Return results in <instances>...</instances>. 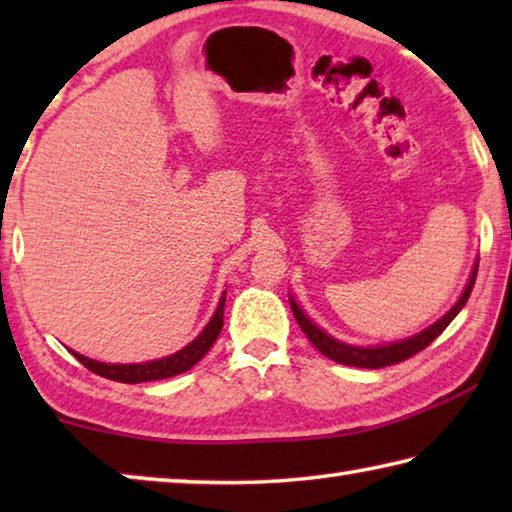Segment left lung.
I'll return each mask as SVG.
<instances>
[{"label": "left lung", "instance_id": "8db88e82", "mask_svg": "<svg viewBox=\"0 0 512 512\" xmlns=\"http://www.w3.org/2000/svg\"><path fill=\"white\" fill-rule=\"evenodd\" d=\"M476 271H479V264L474 266L472 277H470V282H467L463 296L458 298L456 305L449 309L443 318L436 320V323H433L431 327L422 329L420 334L411 336V339L388 343V345H375V348H361V345H348V343H343L339 339H334V336L325 334L316 323H311V320L305 316V311L298 307L296 300L289 298V302H291L293 316H296L300 329L307 334V339L314 343V348L318 352H323L327 359H332L336 363H343V366L375 370V368H386V366H393V363H400L404 359H409V357H413V354H418L420 350L427 348L431 341H436L438 336L445 332V327L456 318L458 311L465 307V302H467V298H470L472 287H474Z\"/></svg>", "mask_w": 512, "mask_h": 512}]
</instances>
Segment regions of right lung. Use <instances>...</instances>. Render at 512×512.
I'll return each instance as SVG.
<instances>
[{
  "label": "right lung",
  "mask_w": 512,
  "mask_h": 512,
  "mask_svg": "<svg viewBox=\"0 0 512 512\" xmlns=\"http://www.w3.org/2000/svg\"><path fill=\"white\" fill-rule=\"evenodd\" d=\"M223 307H225V293L219 300V307H216L214 316L210 323L205 325V329L196 339L185 345L183 350H178L171 357H164L158 361H146V363H101L83 357L79 352H72L76 359H79L85 368L97 372V375L112 379V381H121V384H140V381H155V379H167L173 375H180V372L189 370L201 361L207 350L212 348L214 341L219 339L221 329H223Z\"/></svg>",
  "instance_id": "obj_1"
}]
</instances>
